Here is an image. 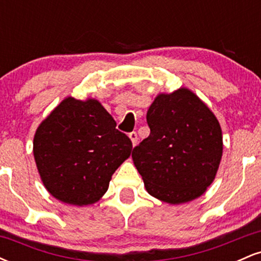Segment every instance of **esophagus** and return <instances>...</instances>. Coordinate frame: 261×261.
<instances>
[{
  "label": "esophagus",
  "mask_w": 261,
  "mask_h": 261,
  "mask_svg": "<svg viewBox=\"0 0 261 261\" xmlns=\"http://www.w3.org/2000/svg\"><path fill=\"white\" fill-rule=\"evenodd\" d=\"M128 137H130V140H131V142H133V145L136 146L137 140H139V137H137V134L135 133V131H133V133L128 134Z\"/></svg>",
  "instance_id": "34e87169"
}]
</instances>
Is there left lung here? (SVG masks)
Segmentation results:
<instances>
[{
  "instance_id": "obj_1",
  "label": "left lung",
  "mask_w": 261,
  "mask_h": 261,
  "mask_svg": "<svg viewBox=\"0 0 261 261\" xmlns=\"http://www.w3.org/2000/svg\"><path fill=\"white\" fill-rule=\"evenodd\" d=\"M151 133L134 148L133 160L149 195L181 203L205 193L222 157L216 116L193 92L160 94L149 107Z\"/></svg>"
}]
</instances>
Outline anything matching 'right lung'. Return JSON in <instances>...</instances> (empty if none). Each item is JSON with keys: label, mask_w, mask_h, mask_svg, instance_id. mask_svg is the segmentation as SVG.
I'll return each instance as SVG.
<instances>
[{"label": "right lung", "mask_w": 261, "mask_h": 261, "mask_svg": "<svg viewBox=\"0 0 261 261\" xmlns=\"http://www.w3.org/2000/svg\"><path fill=\"white\" fill-rule=\"evenodd\" d=\"M133 142L95 99L62 100L38 127L33 143L45 188L60 201L91 205L109 188Z\"/></svg>", "instance_id": "obj_1"}]
</instances>
